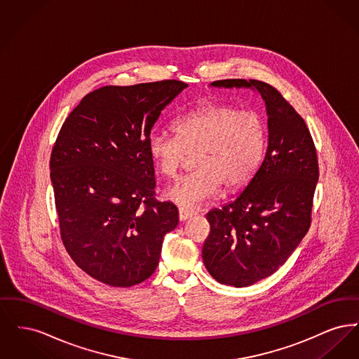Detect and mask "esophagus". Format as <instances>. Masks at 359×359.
Wrapping results in <instances>:
<instances>
[{"instance_id": "obj_1", "label": "esophagus", "mask_w": 359, "mask_h": 359, "mask_svg": "<svg viewBox=\"0 0 359 359\" xmlns=\"http://www.w3.org/2000/svg\"><path fill=\"white\" fill-rule=\"evenodd\" d=\"M194 214L195 212L192 210H189V208H183V207L179 208V219L180 221H187Z\"/></svg>"}]
</instances>
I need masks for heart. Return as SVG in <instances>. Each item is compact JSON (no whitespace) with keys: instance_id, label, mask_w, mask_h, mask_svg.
<instances>
[{"instance_id":"obj_1","label":"heart","mask_w":359,"mask_h":359,"mask_svg":"<svg viewBox=\"0 0 359 359\" xmlns=\"http://www.w3.org/2000/svg\"><path fill=\"white\" fill-rule=\"evenodd\" d=\"M176 137L152 133L148 152L160 173L173 179L191 157L196 171L167 189L168 201L194 208L246 186L255 176L265 151L266 129L255 111L223 103H207L172 123Z\"/></svg>"}]
</instances>
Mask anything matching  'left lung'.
I'll use <instances>...</instances> for the list:
<instances>
[{"instance_id": "left-lung-1", "label": "left lung", "mask_w": 359, "mask_h": 359, "mask_svg": "<svg viewBox=\"0 0 359 359\" xmlns=\"http://www.w3.org/2000/svg\"><path fill=\"white\" fill-rule=\"evenodd\" d=\"M210 86L256 90L268 114V147L255 176L233 202L207 214L205 269L218 283L242 288L273 274L307 234L318 157L306 122L273 86L256 79Z\"/></svg>"}]
</instances>
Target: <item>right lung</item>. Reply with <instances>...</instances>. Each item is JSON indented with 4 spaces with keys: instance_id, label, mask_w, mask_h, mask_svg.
Segmentation results:
<instances>
[{
    "instance_id": "1",
    "label": "right lung",
    "mask_w": 359,
    "mask_h": 359,
    "mask_svg": "<svg viewBox=\"0 0 359 359\" xmlns=\"http://www.w3.org/2000/svg\"><path fill=\"white\" fill-rule=\"evenodd\" d=\"M186 87L180 81L101 87L69 113L53 145L63 243L82 271L110 287L149 278L165 234L179 223L176 205L154 199L148 138Z\"/></svg>"
}]
</instances>
